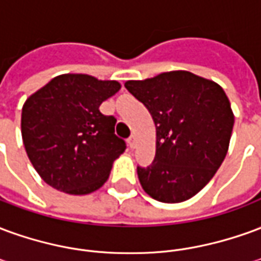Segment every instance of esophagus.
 I'll return each instance as SVG.
<instances>
[{"mask_svg":"<svg viewBox=\"0 0 261 261\" xmlns=\"http://www.w3.org/2000/svg\"><path fill=\"white\" fill-rule=\"evenodd\" d=\"M127 144H128V147L130 148H136V137L131 136L128 140H127Z\"/></svg>","mask_w":261,"mask_h":261,"instance_id":"obj_1","label":"esophagus"}]
</instances>
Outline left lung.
Listing matches in <instances>:
<instances>
[{
  "mask_svg": "<svg viewBox=\"0 0 261 261\" xmlns=\"http://www.w3.org/2000/svg\"><path fill=\"white\" fill-rule=\"evenodd\" d=\"M124 86L144 103L156 128L153 162L137 168L144 192L170 204L196 196L229 148L235 116L224 89L183 69L127 81Z\"/></svg>",
  "mask_w": 261,
  "mask_h": 261,
  "instance_id": "1",
  "label": "left lung"
}]
</instances>
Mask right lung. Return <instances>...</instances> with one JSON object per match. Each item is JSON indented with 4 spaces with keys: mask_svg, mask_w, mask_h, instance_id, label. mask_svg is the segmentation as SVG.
Returning <instances> with one entry per match:
<instances>
[{
    "mask_svg": "<svg viewBox=\"0 0 261 261\" xmlns=\"http://www.w3.org/2000/svg\"><path fill=\"white\" fill-rule=\"evenodd\" d=\"M117 81L63 74L32 93L22 108L20 131L28 158L48 186L72 196L106 183L125 142L117 120L99 106L120 91Z\"/></svg>",
    "mask_w": 261,
    "mask_h": 261,
    "instance_id": "1",
    "label": "right lung"
}]
</instances>
